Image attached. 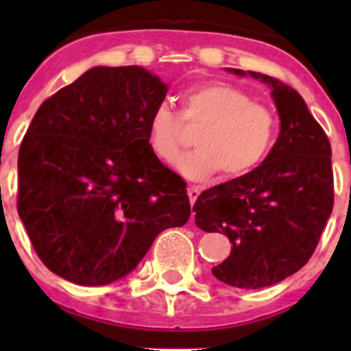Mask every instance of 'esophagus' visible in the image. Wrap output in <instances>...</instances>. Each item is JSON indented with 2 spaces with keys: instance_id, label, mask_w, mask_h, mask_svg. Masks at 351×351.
<instances>
[{
  "instance_id": "1",
  "label": "esophagus",
  "mask_w": 351,
  "mask_h": 351,
  "mask_svg": "<svg viewBox=\"0 0 351 351\" xmlns=\"http://www.w3.org/2000/svg\"><path fill=\"white\" fill-rule=\"evenodd\" d=\"M200 191H202V188H200V186H197V184H193V186H190V188H188V197H190L191 204H195V200L198 198Z\"/></svg>"
}]
</instances>
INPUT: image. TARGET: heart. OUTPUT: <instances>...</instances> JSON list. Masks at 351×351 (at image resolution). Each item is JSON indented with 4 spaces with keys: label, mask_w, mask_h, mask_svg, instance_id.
I'll use <instances>...</instances> for the list:
<instances>
[{
    "label": "heart",
    "mask_w": 351,
    "mask_h": 351,
    "mask_svg": "<svg viewBox=\"0 0 351 351\" xmlns=\"http://www.w3.org/2000/svg\"><path fill=\"white\" fill-rule=\"evenodd\" d=\"M184 125L198 130V149L179 158L176 169L193 181L219 172L228 181L246 178L267 160L278 138V117L271 108L225 82L186 89L181 116L167 105L154 108L147 121V142L160 160L173 161L179 156L186 145Z\"/></svg>",
    "instance_id": "heart-1"
}]
</instances>
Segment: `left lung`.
I'll list each match as a JSON object with an SVG mask.
<instances>
[{"mask_svg": "<svg viewBox=\"0 0 351 351\" xmlns=\"http://www.w3.org/2000/svg\"><path fill=\"white\" fill-rule=\"evenodd\" d=\"M250 75L272 88L280 137L258 169L202 191L193 210L198 228L226 234L232 243L213 274L230 287L263 288L302 269L315 253L334 207L332 151L295 89L271 75Z\"/></svg>", "mask_w": 351, "mask_h": 351, "instance_id": "1", "label": "left lung"}]
</instances>
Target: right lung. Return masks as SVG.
Returning <instances> with one entry per match:
<instances>
[{
	"mask_svg": "<svg viewBox=\"0 0 351 351\" xmlns=\"http://www.w3.org/2000/svg\"><path fill=\"white\" fill-rule=\"evenodd\" d=\"M165 96L144 68L96 66L40 105L19 149L17 213L49 271L112 283L190 219L186 182L147 142Z\"/></svg>",
	"mask_w": 351,
	"mask_h": 351,
	"instance_id": "obj_1",
	"label": "right lung"
}]
</instances>
